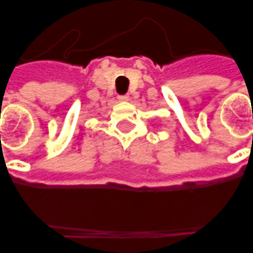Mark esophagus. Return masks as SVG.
<instances>
[{
    "instance_id": "1",
    "label": "esophagus",
    "mask_w": 253,
    "mask_h": 253,
    "mask_svg": "<svg viewBox=\"0 0 253 253\" xmlns=\"http://www.w3.org/2000/svg\"><path fill=\"white\" fill-rule=\"evenodd\" d=\"M118 99L121 102H127L128 99H130V95L125 94V95H118Z\"/></svg>"
}]
</instances>
